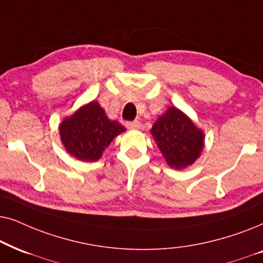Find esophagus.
<instances>
[{
    "mask_svg": "<svg viewBox=\"0 0 263 263\" xmlns=\"http://www.w3.org/2000/svg\"><path fill=\"white\" fill-rule=\"evenodd\" d=\"M139 121L138 120H135V121H128L126 122V127H127L128 129H136L139 127Z\"/></svg>",
    "mask_w": 263,
    "mask_h": 263,
    "instance_id": "1",
    "label": "esophagus"
}]
</instances>
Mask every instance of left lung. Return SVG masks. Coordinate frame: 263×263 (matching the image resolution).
Wrapping results in <instances>:
<instances>
[{"label": "left lung", "mask_w": 263, "mask_h": 263, "mask_svg": "<svg viewBox=\"0 0 263 263\" xmlns=\"http://www.w3.org/2000/svg\"><path fill=\"white\" fill-rule=\"evenodd\" d=\"M154 141L170 167L184 170L201 156L204 134L184 111L170 107L150 129Z\"/></svg>", "instance_id": "1"}]
</instances>
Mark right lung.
Wrapping results in <instances>:
<instances>
[{"mask_svg":"<svg viewBox=\"0 0 263 263\" xmlns=\"http://www.w3.org/2000/svg\"><path fill=\"white\" fill-rule=\"evenodd\" d=\"M59 129L66 152L82 162H93L101 159L111 141L126 131L117 120H109L95 100L66 117Z\"/></svg>","mask_w":263,"mask_h":263,"instance_id":"1","label":"right lung"}]
</instances>
